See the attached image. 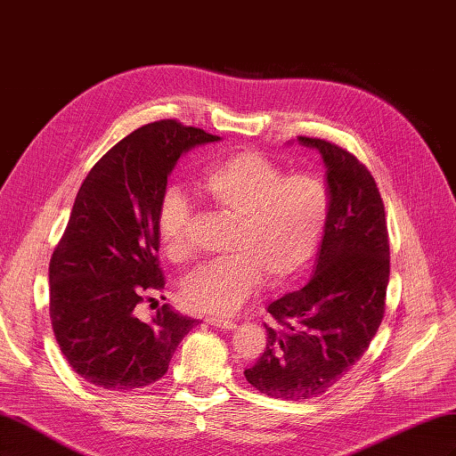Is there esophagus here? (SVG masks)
I'll list each match as a JSON object with an SVG mask.
<instances>
[{
	"instance_id": "34e87169",
	"label": "esophagus",
	"mask_w": 456,
	"mask_h": 456,
	"mask_svg": "<svg viewBox=\"0 0 456 456\" xmlns=\"http://www.w3.org/2000/svg\"><path fill=\"white\" fill-rule=\"evenodd\" d=\"M205 322L209 323V325H213V327L226 329V330H230V329H236V327H238V323L233 322V320H220V317H207Z\"/></svg>"
}]
</instances>
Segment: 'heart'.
Here are the masks:
<instances>
[{
  "instance_id": "1",
  "label": "heart",
  "mask_w": 456,
  "mask_h": 456,
  "mask_svg": "<svg viewBox=\"0 0 456 456\" xmlns=\"http://www.w3.org/2000/svg\"><path fill=\"white\" fill-rule=\"evenodd\" d=\"M201 200L233 218L223 260L186 275L184 308L198 314L236 312L260 287L281 283L314 256L329 218V190L317 175L289 173L265 151L243 148L218 158L200 176ZM194 207L178 188L161 194L156 233L171 262L190 256Z\"/></svg>"
}]
</instances>
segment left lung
Segmentation results:
<instances>
[{
	"mask_svg": "<svg viewBox=\"0 0 456 456\" xmlns=\"http://www.w3.org/2000/svg\"><path fill=\"white\" fill-rule=\"evenodd\" d=\"M327 165L329 218L312 280L268 306V340L245 379L262 394L300 402L325 394L362 360L386 312L390 240L375 178L348 150L314 136Z\"/></svg>",
	"mask_w": 456,
	"mask_h": 456,
	"instance_id": "obj_1",
	"label": "left lung"
}]
</instances>
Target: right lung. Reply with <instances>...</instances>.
Segmentation results:
<instances>
[{
    "mask_svg": "<svg viewBox=\"0 0 456 456\" xmlns=\"http://www.w3.org/2000/svg\"><path fill=\"white\" fill-rule=\"evenodd\" d=\"M220 136L178 119L142 126L110 148L81 184L49 262L54 338L81 379L134 390L161 379L198 322L163 305L142 322L139 306L163 291L156 213L183 151Z\"/></svg>",
    "mask_w": 456,
    "mask_h": 456,
    "instance_id": "right-lung-1",
    "label": "right lung"
}]
</instances>
